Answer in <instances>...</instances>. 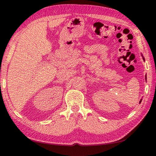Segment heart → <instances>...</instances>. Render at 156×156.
<instances>
[{
	"instance_id": "obj_1",
	"label": "heart",
	"mask_w": 156,
	"mask_h": 156,
	"mask_svg": "<svg viewBox=\"0 0 156 156\" xmlns=\"http://www.w3.org/2000/svg\"><path fill=\"white\" fill-rule=\"evenodd\" d=\"M52 74H53V73H51V75H52Z\"/></svg>"
}]
</instances>
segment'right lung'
<instances>
[{
	"label": "right lung",
	"mask_w": 156,
	"mask_h": 156,
	"mask_svg": "<svg viewBox=\"0 0 156 156\" xmlns=\"http://www.w3.org/2000/svg\"><path fill=\"white\" fill-rule=\"evenodd\" d=\"M142 59H143V60L144 61V58L143 57V56H142ZM146 78H147V76H146ZM141 100H140V102H141Z\"/></svg>",
	"instance_id": "1"
}]
</instances>
